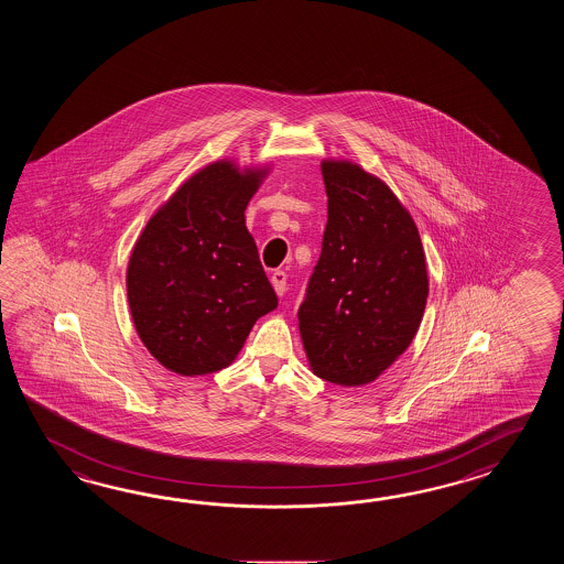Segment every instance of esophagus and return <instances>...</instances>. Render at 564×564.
Instances as JSON below:
<instances>
[{"label":"esophagus","instance_id":"34e87169","mask_svg":"<svg viewBox=\"0 0 564 564\" xmlns=\"http://www.w3.org/2000/svg\"><path fill=\"white\" fill-rule=\"evenodd\" d=\"M270 282H272V286H274V290H276L278 296H282V294L286 292V272H282V270L272 272Z\"/></svg>","mask_w":564,"mask_h":564}]
</instances>
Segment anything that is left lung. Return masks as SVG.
I'll list each match as a JSON object with an SVG mask.
<instances>
[{
    "mask_svg": "<svg viewBox=\"0 0 564 564\" xmlns=\"http://www.w3.org/2000/svg\"><path fill=\"white\" fill-rule=\"evenodd\" d=\"M328 221L299 328L324 381L371 383L420 328L430 278L420 231L383 181L350 161H323Z\"/></svg>",
    "mask_w": 564,
    "mask_h": 564,
    "instance_id": "left-lung-1",
    "label": "left lung"
}]
</instances>
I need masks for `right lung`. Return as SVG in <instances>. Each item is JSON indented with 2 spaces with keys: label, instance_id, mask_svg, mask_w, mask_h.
I'll list each match as a JSON object with an SVG mask.
<instances>
[{
  "label": "right lung",
  "instance_id": "right-lung-1",
  "mask_svg": "<svg viewBox=\"0 0 564 564\" xmlns=\"http://www.w3.org/2000/svg\"><path fill=\"white\" fill-rule=\"evenodd\" d=\"M265 173L240 171L231 161L197 171L156 209L132 248V323L169 371H221L256 321L278 306L243 216Z\"/></svg>",
  "mask_w": 564,
  "mask_h": 564
}]
</instances>
